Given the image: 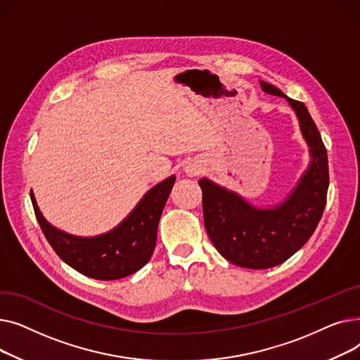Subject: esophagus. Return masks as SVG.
<instances>
[{"instance_id":"34e87169","label":"esophagus","mask_w":360,"mask_h":360,"mask_svg":"<svg viewBox=\"0 0 360 360\" xmlns=\"http://www.w3.org/2000/svg\"><path fill=\"white\" fill-rule=\"evenodd\" d=\"M185 172H186L188 175H191V176L198 175V174L201 172V166H200L198 163H188V165L185 166Z\"/></svg>"}]
</instances>
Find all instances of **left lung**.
Instances as JSON below:
<instances>
[{"instance_id":"left-lung-1","label":"left lung","mask_w":360,"mask_h":360,"mask_svg":"<svg viewBox=\"0 0 360 360\" xmlns=\"http://www.w3.org/2000/svg\"><path fill=\"white\" fill-rule=\"evenodd\" d=\"M259 84L267 94L288 101L309 147L311 162L293 191L262 209L210 179L198 181L205 231L214 248L236 266L254 270L278 266L304 247L323 216L328 190L327 150L307 106L270 83Z\"/></svg>"}]
</instances>
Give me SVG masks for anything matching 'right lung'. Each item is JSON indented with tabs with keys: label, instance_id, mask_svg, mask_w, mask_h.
I'll use <instances>...</instances> for the list:
<instances>
[{
	"label": "right lung",
	"instance_id": "right-lung-1",
	"mask_svg": "<svg viewBox=\"0 0 360 360\" xmlns=\"http://www.w3.org/2000/svg\"><path fill=\"white\" fill-rule=\"evenodd\" d=\"M175 175L148 190L118 226L98 236H75L52 226L30 198L41 229L53 251L79 273L96 280H117L139 271L153 255L158 226Z\"/></svg>",
	"mask_w": 360,
	"mask_h": 360
}]
</instances>
